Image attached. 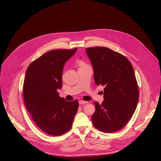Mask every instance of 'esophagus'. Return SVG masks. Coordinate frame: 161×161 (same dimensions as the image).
Wrapping results in <instances>:
<instances>
[{
  "instance_id": "esophagus-1",
  "label": "esophagus",
  "mask_w": 161,
  "mask_h": 161,
  "mask_svg": "<svg viewBox=\"0 0 161 161\" xmlns=\"http://www.w3.org/2000/svg\"><path fill=\"white\" fill-rule=\"evenodd\" d=\"M88 103V101H83V100H80L79 101V104H86Z\"/></svg>"
}]
</instances>
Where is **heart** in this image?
<instances>
[{
    "instance_id": "obj_1",
    "label": "heart",
    "mask_w": 161,
    "mask_h": 161,
    "mask_svg": "<svg viewBox=\"0 0 161 161\" xmlns=\"http://www.w3.org/2000/svg\"><path fill=\"white\" fill-rule=\"evenodd\" d=\"M85 65H87L83 61H82V60H81L80 62V67H84V66H85Z\"/></svg>"
}]
</instances>
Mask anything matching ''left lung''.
<instances>
[{
    "label": "left lung",
    "instance_id": "obj_1",
    "mask_svg": "<svg viewBox=\"0 0 161 161\" xmlns=\"http://www.w3.org/2000/svg\"><path fill=\"white\" fill-rule=\"evenodd\" d=\"M97 85L104 86V100L94 102L92 116L94 126L111 133L123 128L130 120L139 100V90L133 67L123 55L106 47L86 49Z\"/></svg>",
    "mask_w": 161,
    "mask_h": 161
}]
</instances>
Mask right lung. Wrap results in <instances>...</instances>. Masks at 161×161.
Listing matches in <instances>:
<instances>
[{
  "instance_id": "right-lung-1",
  "label": "right lung",
  "mask_w": 161,
  "mask_h": 161,
  "mask_svg": "<svg viewBox=\"0 0 161 161\" xmlns=\"http://www.w3.org/2000/svg\"><path fill=\"white\" fill-rule=\"evenodd\" d=\"M77 51L53 50L45 53L28 67L23 86L25 107L44 132L58 136L69 130L78 111V101L60 97L65 62Z\"/></svg>"
}]
</instances>
